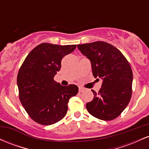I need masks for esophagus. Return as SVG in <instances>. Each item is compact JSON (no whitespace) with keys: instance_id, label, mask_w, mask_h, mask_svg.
Returning <instances> with one entry per match:
<instances>
[{"instance_id":"1","label":"esophagus","mask_w":149,"mask_h":149,"mask_svg":"<svg viewBox=\"0 0 149 149\" xmlns=\"http://www.w3.org/2000/svg\"><path fill=\"white\" fill-rule=\"evenodd\" d=\"M84 90H85V89L83 88H80V87L79 88V92H83Z\"/></svg>"}]
</instances>
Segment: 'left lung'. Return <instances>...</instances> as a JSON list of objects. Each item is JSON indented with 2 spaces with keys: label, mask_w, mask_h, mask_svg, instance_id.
Returning <instances> with one entry per match:
<instances>
[{
  "label": "left lung",
  "mask_w": 149,
  "mask_h": 149,
  "mask_svg": "<svg viewBox=\"0 0 149 149\" xmlns=\"http://www.w3.org/2000/svg\"><path fill=\"white\" fill-rule=\"evenodd\" d=\"M83 55L91 61L92 74L103 80L98 92L86 104L88 112L97 118H116L129 104L132 97L133 75L131 66L122 52L103 41L78 45Z\"/></svg>",
  "instance_id": "obj_1"
}]
</instances>
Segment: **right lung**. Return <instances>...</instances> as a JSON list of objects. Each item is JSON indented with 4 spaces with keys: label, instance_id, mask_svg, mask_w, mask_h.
Here are the masks:
<instances>
[{
    "label": "right lung",
    "instance_id": "1",
    "mask_svg": "<svg viewBox=\"0 0 149 149\" xmlns=\"http://www.w3.org/2000/svg\"><path fill=\"white\" fill-rule=\"evenodd\" d=\"M76 47V45L41 43L31 51L19 70L20 102L38 123L49 125L61 120L67 113L69 99L78 92L76 85L62 86L54 80L62 58Z\"/></svg>",
    "mask_w": 149,
    "mask_h": 149
}]
</instances>
